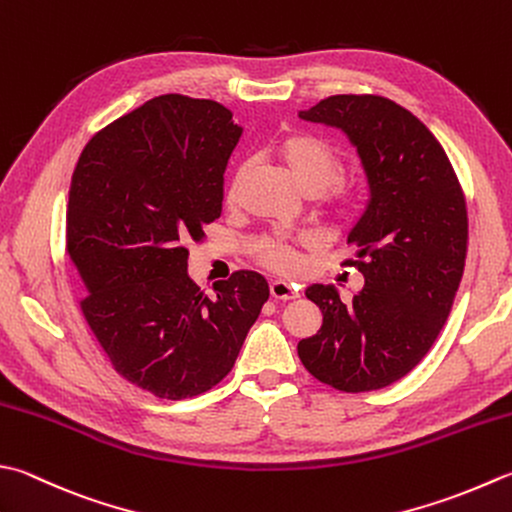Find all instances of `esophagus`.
Instances as JSON below:
<instances>
[{
    "mask_svg": "<svg viewBox=\"0 0 512 512\" xmlns=\"http://www.w3.org/2000/svg\"><path fill=\"white\" fill-rule=\"evenodd\" d=\"M270 297L279 299V302H288V299L297 297V288L286 282H270Z\"/></svg>",
    "mask_w": 512,
    "mask_h": 512,
    "instance_id": "34e87169",
    "label": "esophagus"
}]
</instances>
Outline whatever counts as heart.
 <instances>
[{"mask_svg": "<svg viewBox=\"0 0 512 512\" xmlns=\"http://www.w3.org/2000/svg\"><path fill=\"white\" fill-rule=\"evenodd\" d=\"M273 155L282 162L286 173L306 195H319V213L335 228H348L357 222L362 199L353 188L339 182L344 175V159L326 139L306 130H290L273 144ZM248 177L246 166H239L226 190V202L233 206L242 195ZM304 239L268 235L255 244V257L266 268L290 273L297 268V246Z\"/></svg>", "mask_w": 512, "mask_h": 512, "instance_id": "obj_1", "label": "heart"}]
</instances>
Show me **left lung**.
Wrapping results in <instances>:
<instances>
[{"label":"left lung","instance_id":"1","mask_svg":"<svg viewBox=\"0 0 512 512\" xmlns=\"http://www.w3.org/2000/svg\"><path fill=\"white\" fill-rule=\"evenodd\" d=\"M302 117L350 137L370 202L348 235L362 293L344 304L335 288L310 286L324 322L297 353L322 384L368 393L408 375L446 324L466 266V195L442 144L393 99L333 95Z\"/></svg>","mask_w":512,"mask_h":512}]
</instances>
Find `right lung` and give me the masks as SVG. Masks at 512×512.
Returning <instances> with one entry per match:
<instances>
[{
	"label": "right lung",
	"instance_id": "add662e5",
	"mask_svg": "<svg viewBox=\"0 0 512 512\" xmlns=\"http://www.w3.org/2000/svg\"><path fill=\"white\" fill-rule=\"evenodd\" d=\"M213 99L159 95L90 137L70 179L66 253L110 364L159 399L206 393L233 370L268 284L237 270L215 295L188 277V244L222 215L242 128Z\"/></svg>",
	"mask_w": 512,
	"mask_h": 512
}]
</instances>
